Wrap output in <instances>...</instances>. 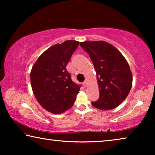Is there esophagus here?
I'll return each instance as SVG.
<instances>
[{
	"label": "esophagus",
	"instance_id": "esophagus-1",
	"mask_svg": "<svg viewBox=\"0 0 155 155\" xmlns=\"http://www.w3.org/2000/svg\"><path fill=\"white\" fill-rule=\"evenodd\" d=\"M83 86H84V87H87V79H85V81H83Z\"/></svg>",
	"mask_w": 155,
	"mask_h": 155
}]
</instances>
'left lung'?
<instances>
[{"instance_id":"left-lung-1","label":"left lung","mask_w":155,"mask_h":155,"mask_svg":"<svg viewBox=\"0 0 155 155\" xmlns=\"http://www.w3.org/2000/svg\"><path fill=\"white\" fill-rule=\"evenodd\" d=\"M80 45L90 55L96 72L100 96L91 104L101 110L118 107L132 87V74L127 60L106 41H83Z\"/></svg>"}]
</instances>
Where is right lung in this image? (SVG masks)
Instances as JSON below:
<instances>
[{
	"mask_svg": "<svg viewBox=\"0 0 155 155\" xmlns=\"http://www.w3.org/2000/svg\"><path fill=\"white\" fill-rule=\"evenodd\" d=\"M79 43L67 40L47 49L37 60L31 72L34 95L41 107L59 114L73 106L81 85L73 82L66 66Z\"/></svg>",
	"mask_w": 155,
	"mask_h": 155,
	"instance_id": "1",
	"label": "right lung"
}]
</instances>
